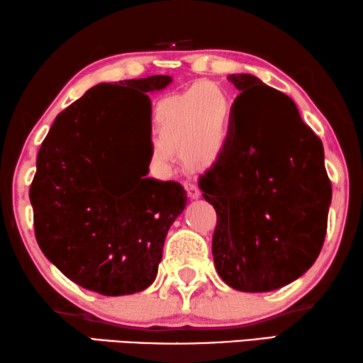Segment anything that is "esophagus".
Wrapping results in <instances>:
<instances>
[{
	"instance_id": "esophagus-1",
	"label": "esophagus",
	"mask_w": 363,
	"mask_h": 363,
	"mask_svg": "<svg viewBox=\"0 0 363 363\" xmlns=\"http://www.w3.org/2000/svg\"><path fill=\"white\" fill-rule=\"evenodd\" d=\"M183 186H185V189H186V193H188V198H191V199H198L199 196H201V191H199V188L194 185V183H189V182H185L183 183Z\"/></svg>"
}]
</instances>
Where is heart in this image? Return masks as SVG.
<instances>
[{"instance_id": "b5f03b06", "label": "heart", "mask_w": 363, "mask_h": 363, "mask_svg": "<svg viewBox=\"0 0 363 363\" xmlns=\"http://www.w3.org/2000/svg\"><path fill=\"white\" fill-rule=\"evenodd\" d=\"M230 117L228 94L213 82H201L186 91L167 96L154 111V160L167 167L172 151L180 150L188 169H211L227 146Z\"/></svg>"}]
</instances>
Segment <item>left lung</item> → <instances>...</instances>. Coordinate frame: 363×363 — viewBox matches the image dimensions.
Wrapping results in <instances>:
<instances>
[{
    "label": "left lung",
    "instance_id": "left-lung-1",
    "mask_svg": "<svg viewBox=\"0 0 363 363\" xmlns=\"http://www.w3.org/2000/svg\"><path fill=\"white\" fill-rule=\"evenodd\" d=\"M240 90L218 164L199 188L217 212L212 255L222 280L265 293L298 280L322 251L331 183L323 145L286 94L251 74Z\"/></svg>",
    "mask_w": 363,
    "mask_h": 363
}]
</instances>
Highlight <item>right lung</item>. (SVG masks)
<instances>
[{
	"label": "right lung",
	"instance_id": "1",
	"mask_svg": "<svg viewBox=\"0 0 363 363\" xmlns=\"http://www.w3.org/2000/svg\"><path fill=\"white\" fill-rule=\"evenodd\" d=\"M170 83L169 75L99 83L56 117L41 143L30 186L35 236L46 259L82 288L125 296L156 280L186 191L146 177L150 162L136 174L114 157L122 133L111 103L118 88H132L151 114L147 93Z\"/></svg>",
	"mask_w": 363,
	"mask_h": 363
}]
</instances>
